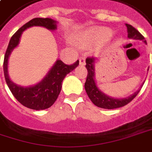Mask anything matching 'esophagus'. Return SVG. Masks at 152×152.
<instances>
[{
    "label": "esophagus",
    "instance_id": "34e87169",
    "mask_svg": "<svg viewBox=\"0 0 152 152\" xmlns=\"http://www.w3.org/2000/svg\"><path fill=\"white\" fill-rule=\"evenodd\" d=\"M86 64V59L85 57H80V65H85Z\"/></svg>",
    "mask_w": 152,
    "mask_h": 152
}]
</instances>
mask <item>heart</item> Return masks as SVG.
Instances as JSON below:
<instances>
[{"mask_svg":"<svg viewBox=\"0 0 152 152\" xmlns=\"http://www.w3.org/2000/svg\"><path fill=\"white\" fill-rule=\"evenodd\" d=\"M112 35V31L105 27H95L89 29L84 32H80L75 35L73 39L78 46L81 48L86 47L88 45L101 42L110 38Z\"/></svg>","mask_w":152,"mask_h":152,"instance_id":"obj_1","label":"heart"}]
</instances>
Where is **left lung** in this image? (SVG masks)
I'll return each instance as SVG.
<instances>
[{"instance_id": "8db88e82", "label": "left lung", "mask_w": 152, "mask_h": 152, "mask_svg": "<svg viewBox=\"0 0 152 152\" xmlns=\"http://www.w3.org/2000/svg\"><path fill=\"white\" fill-rule=\"evenodd\" d=\"M127 27V32H128V37L133 39H140V40H145V37L141 34L139 31H137L134 27L130 25H126ZM86 67L87 69V78L85 83V89L87 93L89 98L91 101L95 104L96 106L107 109V110H113L117 109L126 105L127 103L131 102L133 98L138 95L140 90L136 91L134 94L126 98H112L103 94L99 89L96 87L95 83V72H94V62L95 59L93 57H87L86 60Z\"/></svg>"}]
</instances>
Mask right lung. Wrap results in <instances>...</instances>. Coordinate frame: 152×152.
Wrapping results in <instances>:
<instances>
[{"label": "right lung", "mask_w": 152, "mask_h": 152, "mask_svg": "<svg viewBox=\"0 0 152 152\" xmlns=\"http://www.w3.org/2000/svg\"><path fill=\"white\" fill-rule=\"evenodd\" d=\"M43 26L49 30L56 29V22L53 19L46 18H35L20 27L12 35L7 49L6 51L3 61V71L7 85L10 89L12 94L22 105L29 109L42 110L51 107L56 101L57 97L61 90V83L67 73L72 71L80 64L79 60L73 64L66 65L58 60L51 68L48 75L39 84L31 87H22L12 83L7 74V61L12 50L19 44V38L22 32L29 27Z\"/></svg>", "instance_id": "right-lung-1"}]
</instances>
